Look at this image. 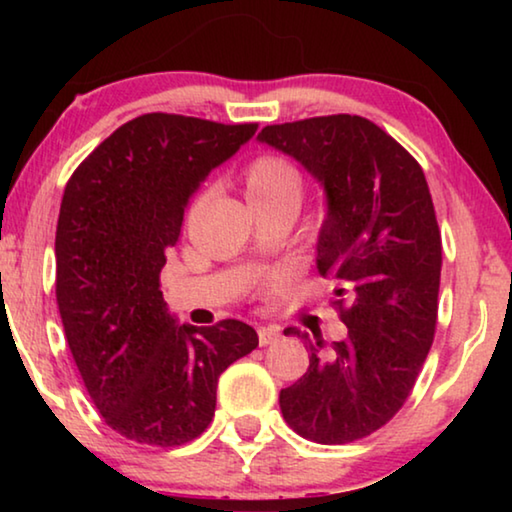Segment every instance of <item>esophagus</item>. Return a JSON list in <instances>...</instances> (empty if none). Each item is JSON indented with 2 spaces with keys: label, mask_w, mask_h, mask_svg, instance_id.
<instances>
[{
  "label": "esophagus",
  "mask_w": 512,
  "mask_h": 512,
  "mask_svg": "<svg viewBox=\"0 0 512 512\" xmlns=\"http://www.w3.org/2000/svg\"><path fill=\"white\" fill-rule=\"evenodd\" d=\"M257 336H259V345H271V343H275L277 339H280L282 332H280V327L268 325V327H259L257 329Z\"/></svg>",
  "instance_id": "obj_1"
}]
</instances>
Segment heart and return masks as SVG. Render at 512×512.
<instances>
[{
  "instance_id": "1",
  "label": "heart",
  "mask_w": 512,
  "mask_h": 512,
  "mask_svg": "<svg viewBox=\"0 0 512 512\" xmlns=\"http://www.w3.org/2000/svg\"><path fill=\"white\" fill-rule=\"evenodd\" d=\"M244 187L253 207L300 205L305 180L289 158L277 153H262L248 162L244 171Z\"/></svg>"
}]
</instances>
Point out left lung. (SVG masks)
Here are the masks:
<instances>
[{"label": "left lung", "mask_w": 512, "mask_h": 512, "mask_svg": "<svg viewBox=\"0 0 512 512\" xmlns=\"http://www.w3.org/2000/svg\"><path fill=\"white\" fill-rule=\"evenodd\" d=\"M259 142L293 155L327 192L316 268L339 282L332 305L348 339L287 327L309 368L282 388L289 427L320 445H345L384 427L411 395L438 323L443 239L418 160L359 115L264 126Z\"/></svg>", "instance_id": "obj_1"}]
</instances>
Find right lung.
<instances>
[{
  "mask_svg": "<svg viewBox=\"0 0 512 512\" xmlns=\"http://www.w3.org/2000/svg\"><path fill=\"white\" fill-rule=\"evenodd\" d=\"M257 124L149 112L106 137L67 180L56 302L97 411L119 436L178 447L210 427L221 372L253 352L250 325H176L160 291L167 248L214 167Z\"/></svg>",
  "mask_w": 512,
  "mask_h": 512,
  "instance_id": "right-lung-1",
  "label": "right lung"
}]
</instances>
